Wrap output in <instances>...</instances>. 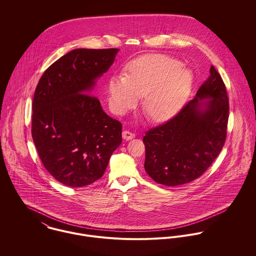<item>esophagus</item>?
I'll use <instances>...</instances> for the list:
<instances>
[{
  "instance_id": "34e87169",
  "label": "esophagus",
  "mask_w": 256,
  "mask_h": 256,
  "mask_svg": "<svg viewBox=\"0 0 256 256\" xmlns=\"http://www.w3.org/2000/svg\"><path fill=\"white\" fill-rule=\"evenodd\" d=\"M122 137H123L124 140L129 141V140H132V139L135 137V135H134L132 132H130V131H128V130H125V131H123V133H122Z\"/></svg>"
}]
</instances>
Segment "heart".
Instances as JSON below:
<instances>
[{
    "label": "heart",
    "mask_w": 256,
    "mask_h": 256,
    "mask_svg": "<svg viewBox=\"0 0 256 256\" xmlns=\"http://www.w3.org/2000/svg\"><path fill=\"white\" fill-rule=\"evenodd\" d=\"M192 82V74L176 59L162 54L144 55L127 65L126 74L110 76V108L116 114H125L144 96L146 116L156 122L166 121L182 108Z\"/></svg>",
    "instance_id": "heart-1"
}]
</instances>
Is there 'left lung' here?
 Listing matches in <instances>:
<instances>
[{"mask_svg": "<svg viewBox=\"0 0 256 256\" xmlns=\"http://www.w3.org/2000/svg\"><path fill=\"white\" fill-rule=\"evenodd\" d=\"M228 110L226 86L211 66L194 98L172 119L146 132L144 168L150 178L178 186L201 176L224 145Z\"/></svg>", "mask_w": 256, "mask_h": 256, "instance_id": "obj_1", "label": "left lung"}]
</instances>
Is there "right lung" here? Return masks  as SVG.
I'll return each instance as SVG.
<instances>
[{"mask_svg": "<svg viewBox=\"0 0 256 256\" xmlns=\"http://www.w3.org/2000/svg\"><path fill=\"white\" fill-rule=\"evenodd\" d=\"M119 49H74L40 78L32 102V139L48 172L82 187L100 180L122 142V125L90 96Z\"/></svg>", "mask_w": 256, "mask_h": 256, "instance_id": "right-lung-1", "label": "right lung"}]
</instances>
